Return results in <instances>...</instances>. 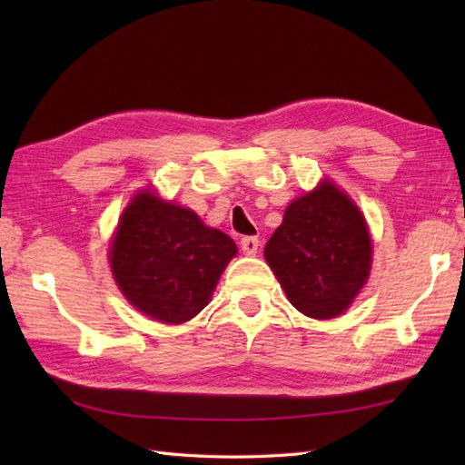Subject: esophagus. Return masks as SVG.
<instances>
[{
    "instance_id": "1",
    "label": "esophagus",
    "mask_w": 465,
    "mask_h": 465,
    "mask_svg": "<svg viewBox=\"0 0 465 465\" xmlns=\"http://www.w3.org/2000/svg\"><path fill=\"white\" fill-rule=\"evenodd\" d=\"M240 245H242V252H243L245 255H255V253H258L260 242H258V238H253V235H248V238H243V240L240 242Z\"/></svg>"
}]
</instances>
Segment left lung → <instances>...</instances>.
<instances>
[{"label": "left lung", "instance_id": "8db88e82", "mask_svg": "<svg viewBox=\"0 0 465 465\" xmlns=\"http://www.w3.org/2000/svg\"><path fill=\"white\" fill-rule=\"evenodd\" d=\"M263 255L295 310L331 320L350 308L368 282L371 240L360 207L323 180L285 207Z\"/></svg>", "mask_w": 465, "mask_h": 465}]
</instances>
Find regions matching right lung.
<instances>
[{
    "instance_id": "add662e5",
    "label": "right lung",
    "mask_w": 465,
    "mask_h": 465,
    "mask_svg": "<svg viewBox=\"0 0 465 465\" xmlns=\"http://www.w3.org/2000/svg\"><path fill=\"white\" fill-rule=\"evenodd\" d=\"M238 253L233 240L200 215L137 193L125 207L110 248L117 288L135 310L162 323H183L207 303L225 265Z\"/></svg>"
}]
</instances>
